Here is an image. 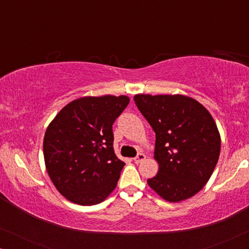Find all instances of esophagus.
<instances>
[{
  "label": "esophagus",
  "mask_w": 249,
  "mask_h": 249,
  "mask_svg": "<svg viewBox=\"0 0 249 249\" xmlns=\"http://www.w3.org/2000/svg\"><path fill=\"white\" fill-rule=\"evenodd\" d=\"M145 159H146V155L142 154V153H139V154L134 159V161H135L136 164H138V163H141V162L144 161Z\"/></svg>",
  "instance_id": "34e87169"
}]
</instances>
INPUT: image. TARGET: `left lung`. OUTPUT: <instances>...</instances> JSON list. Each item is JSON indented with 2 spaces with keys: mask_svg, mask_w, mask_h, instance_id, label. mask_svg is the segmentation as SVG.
Masks as SVG:
<instances>
[{
  "mask_svg": "<svg viewBox=\"0 0 249 249\" xmlns=\"http://www.w3.org/2000/svg\"><path fill=\"white\" fill-rule=\"evenodd\" d=\"M134 101L155 131L159 172L148 186L164 200L178 203L209 181L221 149V137L209 111L181 94H136Z\"/></svg>",
  "mask_w": 249,
  "mask_h": 249,
  "instance_id": "left-lung-1",
  "label": "left lung"
}]
</instances>
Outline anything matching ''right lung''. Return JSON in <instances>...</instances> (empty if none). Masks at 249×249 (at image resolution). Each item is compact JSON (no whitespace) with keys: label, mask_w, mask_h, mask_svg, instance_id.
I'll list each match as a JSON object with an SVG mask.
<instances>
[{"label":"right lung","mask_w":249,"mask_h":249,"mask_svg":"<svg viewBox=\"0 0 249 249\" xmlns=\"http://www.w3.org/2000/svg\"><path fill=\"white\" fill-rule=\"evenodd\" d=\"M125 95L85 96L67 104L46 128L44 161L53 185L71 203H102L117 187L124 163L113 149L112 124Z\"/></svg>","instance_id":"right-lung-1"}]
</instances>
